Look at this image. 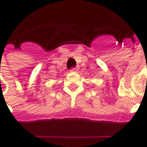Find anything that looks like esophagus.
<instances>
[{"label":"esophagus","mask_w":147,"mask_h":147,"mask_svg":"<svg viewBox=\"0 0 147 147\" xmlns=\"http://www.w3.org/2000/svg\"><path fill=\"white\" fill-rule=\"evenodd\" d=\"M78 69H79V67H72V68L70 69V71H71V72H77Z\"/></svg>","instance_id":"esophagus-1"}]
</instances>
